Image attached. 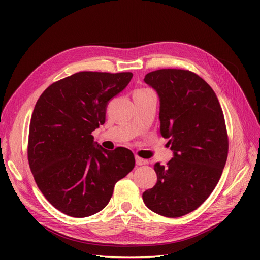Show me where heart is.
<instances>
[{
  "instance_id": "1",
  "label": "heart",
  "mask_w": 260,
  "mask_h": 260,
  "mask_svg": "<svg viewBox=\"0 0 260 260\" xmlns=\"http://www.w3.org/2000/svg\"><path fill=\"white\" fill-rule=\"evenodd\" d=\"M147 99H151L148 96V94L146 93V92H144V91H141V92H139L138 94H137V96H136V100H135V105L138 107V106H140L141 104L143 103L144 101H146Z\"/></svg>"
}]
</instances>
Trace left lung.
I'll use <instances>...</instances> for the list:
<instances>
[{"instance_id": "1", "label": "left lung", "mask_w": 260, "mask_h": 260, "mask_svg": "<svg viewBox=\"0 0 260 260\" xmlns=\"http://www.w3.org/2000/svg\"><path fill=\"white\" fill-rule=\"evenodd\" d=\"M131 78V73L81 72L39 98L30 121L29 166L45 199L62 214L84 218L101 211L115 184L135 167L130 149L100 145L91 135Z\"/></svg>"}]
</instances>
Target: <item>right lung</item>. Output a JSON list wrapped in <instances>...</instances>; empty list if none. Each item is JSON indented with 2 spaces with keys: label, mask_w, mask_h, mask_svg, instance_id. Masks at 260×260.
Listing matches in <instances>:
<instances>
[{
  "label": "right lung",
  "mask_w": 260,
  "mask_h": 260,
  "mask_svg": "<svg viewBox=\"0 0 260 260\" xmlns=\"http://www.w3.org/2000/svg\"><path fill=\"white\" fill-rule=\"evenodd\" d=\"M144 82L158 94L160 133L172 158L155 165L157 182L143 202L158 215L184 216L207 200L221 177L229 148L222 109L208 83L188 70H155Z\"/></svg>",
  "instance_id": "obj_1"
}]
</instances>
